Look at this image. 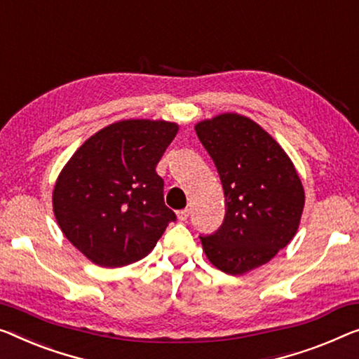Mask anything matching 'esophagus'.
<instances>
[{"label": "esophagus", "instance_id": "esophagus-1", "mask_svg": "<svg viewBox=\"0 0 359 359\" xmlns=\"http://www.w3.org/2000/svg\"><path fill=\"white\" fill-rule=\"evenodd\" d=\"M189 216H190V210H180V211H177V219L179 221H187V219H189Z\"/></svg>", "mask_w": 359, "mask_h": 359}]
</instances>
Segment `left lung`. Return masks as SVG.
I'll list each match as a JSON object with an SVG mask.
<instances>
[{
    "label": "left lung",
    "mask_w": 359,
    "mask_h": 359,
    "mask_svg": "<svg viewBox=\"0 0 359 359\" xmlns=\"http://www.w3.org/2000/svg\"><path fill=\"white\" fill-rule=\"evenodd\" d=\"M195 130L226 198L222 226L200 237L203 251L219 271L242 276L269 263L295 237L303 184L283 148L247 116L224 112L200 121Z\"/></svg>",
    "instance_id": "1"
}]
</instances>
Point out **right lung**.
<instances>
[{"instance_id": "obj_1", "label": "right lung", "mask_w": 359, "mask_h": 359, "mask_svg": "<svg viewBox=\"0 0 359 359\" xmlns=\"http://www.w3.org/2000/svg\"><path fill=\"white\" fill-rule=\"evenodd\" d=\"M177 132L175 122L163 119L117 121L85 140L57 175V226L93 264L137 263L175 221L156 165Z\"/></svg>"}]
</instances>
